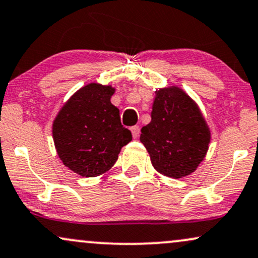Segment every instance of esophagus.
Segmentation results:
<instances>
[{"label":"esophagus","mask_w":258,"mask_h":258,"mask_svg":"<svg viewBox=\"0 0 258 258\" xmlns=\"http://www.w3.org/2000/svg\"><path fill=\"white\" fill-rule=\"evenodd\" d=\"M131 132H132V136L133 138H137L139 136V133H141V128H139V126H132L131 127Z\"/></svg>","instance_id":"obj_1"}]
</instances>
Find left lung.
<instances>
[{
    "mask_svg": "<svg viewBox=\"0 0 258 258\" xmlns=\"http://www.w3.org/2000/svg\"><path fill=\"white\" fill-rule=\"evenodd\" d=\"M151 121L141 142L157 172L168 178L190 175L206 157L210 130L196 102L178 86L155 92Z\"/></svg>",
    "mask_w": 258,
    "mask_h": 258,
    "instance_id": "8db88e82",
    "label": "left lung"
}]
</instances>
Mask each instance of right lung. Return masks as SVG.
Segmentation results:
<instances>
[{
  "instance_id": "right-lung-1",
  "label": "right lung",
  "mask_w": 258,
  "mask_h": 258,
  "mask_svg": "<svg viewBox=\"0 0 258 258\" xmlns=\"http://www.w3.org/2000/svg\"><path fill=\"white\" fill-rule=\"evenodd\" d=\"M114 92L110 85L90 83L71 96L52 122L58 157L77 174L94 178L108 172L132 141L110 102Z\"/></svg>"
}]
</instances>
